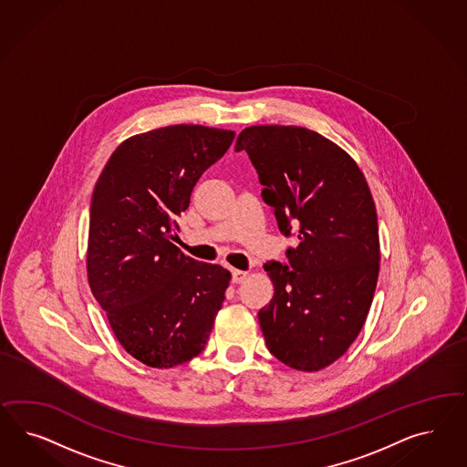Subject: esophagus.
I'll return each mask as SVG.
<instances>
[{
    "instance_id": "obj_1",
    "label": "esophagus",
    "mask_w": 467,
    "mask_h": 467,
    "mask_svg": "<svg viewBox=\"0 0 467 467\" xmlns=\"http://www.w3.org/2000/svg\"><path fill=\"white\" fill-rule=\"evenodd\" d=\"M231 274H233V283L240 284L246 279V275H248V272L246 270H238L233 269L231 270Z\"/></svg>"
}]
</instances>
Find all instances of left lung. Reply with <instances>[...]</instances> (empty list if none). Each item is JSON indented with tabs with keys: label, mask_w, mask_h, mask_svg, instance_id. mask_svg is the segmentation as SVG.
Instances as JSON below:
<instances>
[{
	"label": "left lung",
	"mask_w": 467,
	"mask_h": 467,
	"mask_svg": "<svg viewBox=\"0 0 467 467\" xmlns=\"http://www.w3.org/2000/svg\"><path fill=\"white\" fill-rule=\"evenodd\" d=\"M244 150L287 248L267 262L274 297L258 311L270 353L299 371L332 365L358 337L373 301L380 241L377 209L353 157L308 128H244Z\"/></svg>",
	"instance_id": "1"
}]
</instances>
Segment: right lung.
<instances>
[{"label": "right lung", "mask_w": 467, "mask_h": 467, "mask_svg": "<svg viewBox=\"0 0 467 467\" xmlns=\"http://www.w3.org/2000/svg\"><path fill=\"white\" fill-rule=\"evenodd\" d=\"M234 131L157 128L123 141L90 202L87 277L116 339L143 365L172 368L203 351L231 281L172 243L198 178Z\"/></svg>", "instance_id": "obj_1"}]
</instances>
